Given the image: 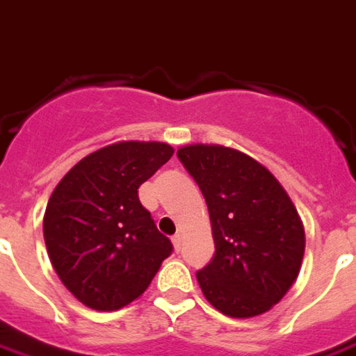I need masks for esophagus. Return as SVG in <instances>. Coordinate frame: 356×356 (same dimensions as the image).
Returning a JSON list of instances; mask_svg holds the SVG:
<instances>
[{"label":"esophagus","instance_id":"esophagus-1","mask_svg":"<svg viewBox=\"0 0 356 356\" xmlns=\"http://www.w3.org/2000/svg\"><path fill=\"white\" fill-rule=\"evenodd\" d=\"M171 241H173V248H175V250H181V248H183V235H175V237L171 238Z\"/></svg>","mask_w":356,"mask_h":356}]
</instances>
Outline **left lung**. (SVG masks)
Instances as JSON below:
<instances>
[{"label":"left lung","instance_id":"8db88e82","mask_svg":"<svg viewBox=\"0 0 356 356\" xmlns=\"http://www.w3.org/2000/svg\"><path fill=\"white\" fill-rule=\"evenodd\" d=\"M177 158L208 204L216 254L196 272L204 297L225 316L268 312L291 289L305 256V227L280 181L247 154L188 144Z\"/></svg>","mask_w":356,"mask_h":356}]
</instances>
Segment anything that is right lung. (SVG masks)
<instances>
[{
  "label": "right lung",
  "instance_id": "obj_1",
  "mask_svg": "<svg viewBox=\"0 0 356 356\" xmlns=\"http://www.w3.org/2000/svg\"><path fill=\"white\" fill-rule=\"evenodd\" d=\"M173 156L165 143L109 144L67 171L44 213L49 260L67 289L94 310L138 299L171 254L138 186Z\"/></svg>",
  "mask_w": 356,
  "mask_h": 356
}]
</instances>
